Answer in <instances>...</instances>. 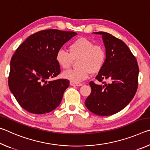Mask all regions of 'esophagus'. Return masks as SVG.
I'll return each mask as SVG.
<instances>
[{
	"instance_id": "34e87169",
	"label": "esophagus",
	"mask_w": 150,
	"mask_h": 150,
	"mask_svg": "<svg viewBox=\"0 0 150 150\" xmlns=\"http://www.w3.org/2000/svg\"><path fill=\"white\" fill-rule=\"evenodd\" d=\"M70 85L71 86H77V87H80V86L82 85L81 83H76L73 82H70Z\"/></svg>"
}]
</instances>
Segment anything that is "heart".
Returning a JSON list of instances; mask_svg holds the SVG:
<instances>
[{"label":"heart","instance_id":"b5f03b06","mask_svg":"<svg viewBox=\"0 0 150 150\" xmlns=\"http://www.w3.org/2000/svg\"><path fill=\"white\" fill-rule=\"evenodd\" d=\"M69 53L63 50L58 51L55 60L63 69H69L74 59H77L78 68L63 73L64 79L71 82L80 83L89 77L91 73H96L102 69L106 59L104 47L94 44L91 40L80 38L71 43L68 47Z\"/></svg>","mask_w":150,"mask_h":150}]
</instances>
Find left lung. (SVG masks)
<instances>
[{
  "instance_id": "1",
  "label": "left lung",
  "mask_w": 150,
  "mask_h": 150,
  "mask_svg": "<svg viewBox=\"0 0 150 150\" xmlns=\"http://www.w3.org/2000/svg\"><path fill=\"white\" fill-rule=\"evenodd\" d=\"M94 34L102 35L106 59L95 77L102 84L91 81V93L85 104L96 115L110 116L132 100L138 88L139 67L135 56L123 41L106 32Z\"/></svg>"
}]
</instances>
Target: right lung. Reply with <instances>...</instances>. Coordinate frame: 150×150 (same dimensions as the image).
Returning <instances> with one entry per match:
<instances>
[{
    "label": "right lung",
    "instance_id": "1",
    "mask_svg": "<svg viewBox=\"0 0 150 150\" xmlns=\"http://www.w3.org/2000/svg\"><path fill=\"white\" fill-rule=\"evenodd\" d=\"M74 32L42 30L28 38L12 55L8 87L22 108L30 113L50 112L61 103L67 79L49 81L61 72L55 55Z\"/></svg>",
    "mask_w": 150,
    "mask_h": 150
}]
</instances>
